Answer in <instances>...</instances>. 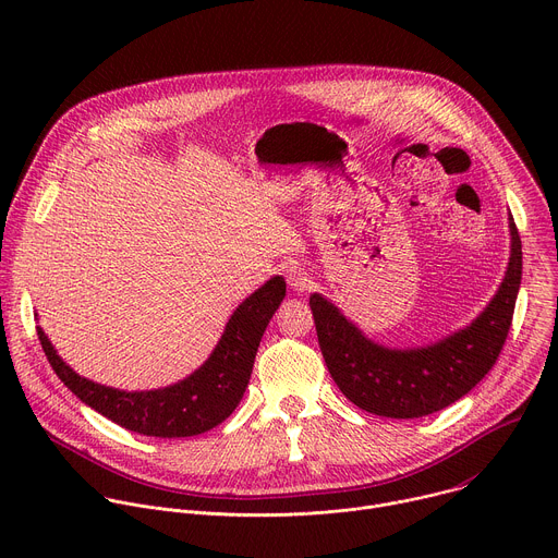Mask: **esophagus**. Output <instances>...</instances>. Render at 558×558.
Listing matches in <instances>:
<instances>
[{
	"label": "esophagus",
	"instance_id": "obj_1",
	"mask_svg": "<svg viewBox=\"0 0 558 558\" xmlns=\"http://www.w3.org/2000/svg\"><path fill=\"white\" fill-rule=\"evenodd\" d=\"M287 282L291 284V289L295 291H304L308 287V278H306V271L300 267V265H289L287 267Z\"/></svg>",
	"mask_w": 558,
	"mask_h": 558
}]
</instances>
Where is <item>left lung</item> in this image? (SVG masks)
<instances>
[{
	"label": "left lung",
	"mask_w": 558,
	"mask_h": 558,
	"mask_svg": "<svg viewBox=\"0 0 558 558\" xmlns=\"http://www.w3.org/2000/svg\"><path fill=\"white\" fill-rule=\"evenodd\" d=\"M512 252L506 278L470 327L417 349L371 342L327 298H308L327 368L355 407L392 420L437 413L480 384L495 366L514 315L521 284V238L510 216Z\"/></svg>",
	"instance_id": "1"
}]
</instances>
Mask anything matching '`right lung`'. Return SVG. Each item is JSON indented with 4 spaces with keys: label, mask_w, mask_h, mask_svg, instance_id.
<instances>
[{
    "label": "right lung",
    "mask_w": 558,
    "mask_h": 558,
    "mask_svg": "<svg viewBox=\"0 0 558 558\" xmlns=\"http://www.w3.org/2000/svg\"><path fill=\"white\" fill-rule=\"evenodd\" d=\"M287 293L274 276L233 311L209 360L174 386L125 392L76 375L37 327L41 349L57 377L90 409L147 437H192L225 422L243 400L260 338Z\"/></svg>",
    "instance_id": "right-lung-1"
}]
</instances>
